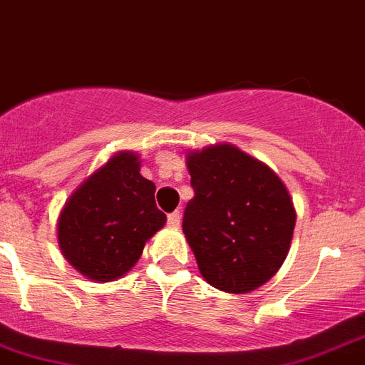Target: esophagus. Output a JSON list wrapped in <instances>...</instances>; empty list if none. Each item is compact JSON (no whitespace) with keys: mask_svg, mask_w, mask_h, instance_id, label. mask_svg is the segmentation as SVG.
Instances as JSON below:
<instances>
[{"mask_svg":"<svg viewBox=\"0 0 365 365\" xmlns=\"http://www.w3.org/2000/svg\"><path fill=\"white\" fill-rule=\"evenodd\" d=\"M168 225H170V227H179V225H180V212H179V210H175V212H171V215L168 216Z\"/></svg>","mask_w":365,"mask_h":365,"instance_id":"34e87169","label":"esophagus"}]
</instances>
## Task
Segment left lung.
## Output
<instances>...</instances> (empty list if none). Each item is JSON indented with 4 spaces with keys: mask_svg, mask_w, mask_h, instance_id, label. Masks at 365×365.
I'll use <instances>...</instances> for the list:
<instances>
[{
    "mask_svg": "<svg viewBox=\"0 0 365 365\" xmlns=\"http://www.w3.org/2000/svg\"><path fill=\"white\" fill-rule=\"evenodd\" d=\"M194 197L182 231L201 276L225 293H250L278 272L293 239V200L276 173L231 143L186 156Z\"/></svg>",
    "mask_w": 365,
    "mask_h": 365,
    "instance_id": "obj_1",
    "label": "left lung"
}]
</instances>
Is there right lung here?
Wrapping results in <instances>:
<instances>
[{
    "mask_svg": "<svg viewBox=\"0 0 365 365\" xmlns=\"http://www.w3.org/2000/svg\"><path fill=\"white\" fill-rule=\"evenodd\" d=\"M140 156L117 153L78 186L57 220V242L86 278L113 282L141 257L165 215L156 209L155 182L140 173Z\"/></svg>",
    "mask_w": 365,
    "mask_h": 365,
    "instance_id": "right-lung-1",
    "label": "right lung"
}]
</instances>
